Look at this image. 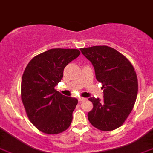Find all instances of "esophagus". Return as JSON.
Returning <instances> with one entry per match:
<instances>
[{
  "instance_id": "esophagus-1",
  "label": "esophagus",
  "mask_w": 153,
  "mask_h": 153,
  "mask_svg": "<svg viewBox=\"0 0 153 153\" xmlns=\"http://www.w3.org/2000/svg\"><path fill=\"white\" fill-rule=\"evenodd\" d=\"M78 100H79V102H82V101L85 100L86 99L83 98V97H79V98H78Z\"/></svg>"
}]
</instances>
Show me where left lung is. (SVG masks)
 Segmentation results:
<instances>
[{
  "label": "left lung",
  "instance_id": "left-lung-1",
  "mask_svg": "<svg viewBox=\"0 0 153 153\" xmlns=\"http://www.w3.org/2000/svg\"><path fill=\"white\" fill-rule=\"evenodd\" d=\"M92 63L96 78L102 84L103 99L91 97L93 108L89 122L100 131H112L124 124L134 107L138 95V79L134 67L124 55L107 46L82 48Z\"/></svg>",
  "mask_w": 153,
  "mask_h": 153
}]
</instances>
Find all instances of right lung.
Wrapping results in <instances>:
<instances>
[{
  "label": "right lung",
  "mask_w": 153,
  "mask_h": 153,
  "mask_svg": "<svg viewBox=\"0 0 153 153\" xmlns=\"http://www.w3.org/2000/svg\"><path fill=\"white\" fill-rule=\"evenodd\" d=\"M80 55L77 49H51L33 57L25 68L21 96L31 123L45 134L65 131L72 121L78 100L55 89L65 67Z\"/></svg>",
  "instance_id": "right-lung-1"
}]
</instances>
